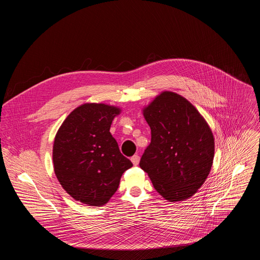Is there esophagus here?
Returning a JSON list of instances; mask_svg holds the SVG:
<instances>
[{
	"label": "esophagus",
	"instance_id": "esophagus-1",
	"mask_svg": "<svg viewBox=\"0 0 260 260\" xmlns=\"http://www.w3.org/2000/svg\"><path fill=\"white\" fill-rule=\"evenodd\" d=\"M131 160H132V162L134 164V166H138V165H139V161H140V156H139L138 154H135L134 156H132Z\"/></svg>",
	"mask_w": 260,
	"mask_h": 260
}]
</instances>
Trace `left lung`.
Wrapping results in <instances>:
<instances>
[{
    "label": "left lung",
    "instance_id": "8db88e82",
    "mask_svg": "<svg viewBox=\"0 0 260 260\" xmlns=\"http://www.w3.org/2000/svg\"><path fill=\"white\" fill-rule=\"evenodd\" d=\"M151 143L140 167L155 190L169 202L192 197L206 181L214 158L210 126L196 107L172 91H164L143 109Z\"/></svg>",
    "mask_w": 260,
    "mask_h": 260
}]
</instances>
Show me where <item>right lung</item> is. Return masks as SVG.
I'll list each match as a JSON object with an SVG mask.
<instances>
[{"instance_id":"right-lung-1","label":"right lung","mask_w":260,"mask_h":260,"mask_svg":"<svg viewBox=\"0 0 260 260\" xmlns=\"http://www.w3.org/2000/svg\"><path fill=\"white\" fill-rule=\"evenodd\" d=\"M120 108L87 103L68 115L52 151L54 173L76 201L101 207L116 192L122 174L133 167L110 133Z\"/></svg>"}]
</instances>
